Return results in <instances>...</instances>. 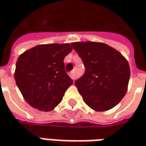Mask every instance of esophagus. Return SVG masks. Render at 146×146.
<instances>
[{"label":"esophagus","mask_w":146,"mask_h":146,"mask_svg":"<svg viewBox=\"0 0 146 146\" xmlns=\"http://www.w3.org/2000/svg\"><path fill=\"white\" fill-rule=\"evenodd\" d=\"M70 76L73 80H75L76 78V74H75V73H74L73 71H72V72H70Z\"/></svg>","instance_id":"1"}]
</instances>
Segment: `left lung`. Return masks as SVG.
Listing matches in <instances>:
<instances>
[{
	"mask_svg": "<svg viewBox=\"0 0 146 146\" xmlns=\"http://www.w3.org/2000/svg\"><path fill=\"white\" fill-rule=\"evenodd\" d=\"M74 50L85 66L75 82L84 102L98 112L116 106L127 91L131 70L122 54L101 42H73Z\"/></svg>",
	"mask_w": 146,
	"mask_h": 146,
	"instance_id": "1",
	"label": "left lung"
}]
</instances>
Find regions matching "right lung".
<instances>
[{"mask_svg": "<svg viewBox=\"0 0 146 146\" xmlns=\"http://www.w3.org/2000/svg\"><path fill=\"white\" fill-rule=\"evenodd\" d=\"M73 50L70 44H40L19 57L15 80L25 100L40 111L54 110L73 80L65 70L64 58Z\"/></svg>", "mask_w": 146, "mask_h": 146, "instance_id": "obj_1", "label": "right lung"}]
</instances>
